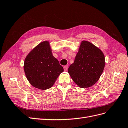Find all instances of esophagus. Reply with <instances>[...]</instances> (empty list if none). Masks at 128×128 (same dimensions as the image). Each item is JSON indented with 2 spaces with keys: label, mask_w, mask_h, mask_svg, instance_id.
<instances>
[{
  "label": "esophagus",
  "mask_w": 128,
  "mask_h": 128,
  "mask_svg": "<svg viewBox=\"0 0 128 128\" xmlns=\"http://www.w3.org/2000/svg\"><path fill=\"white\" fill-rule=\"evenodd\" d=\"M68 65H66V66H64V71H67V70H68Z\"/></svg>",
  "instance_id": "1"
}]
</instances>
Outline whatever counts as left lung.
<instances>
[{
    "label": "left lung",
    "mask_w": 128,
    "mask_h": 128,
    "mask_svg": "<svg viewBox=\"0 0 128 128\" xmlns=\"http://www.w3.org/2000/svg\"><path fill=\"white\" fill-rule=\"evenodd\" d=\"M104 65V56L101 50L91 42L83 41L68 72L79 87L89 88L98 81Z\"/></svg>",
    "instance_id": "left-lung-1"
}]
</instances>
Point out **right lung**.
<instances>
[{
    "mask_svg": "<svg viewBox=\"0 0 128 128\" xmlns=\"http://www.w3.org/2000/svg\"><path fill=\"white\" fill-rule=\"evenodd\" d=\"M24 70L32 86L46 90L52 87L64 68L53 56L49 42H40L25 58Z\"/></svg>",
    "mask_w": 128,
    "mask_h": 128,
    "instance_id": "right-lung-1",
    "label": "right lung"
}]
</instances>
